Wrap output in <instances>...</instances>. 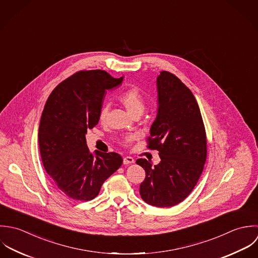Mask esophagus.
Here are the masks:
<instances>
[{
  "label": "esophagus",
  "instance_id": "esophagus-1",
  "mask_svg": "<svg viewBox=\"0 0 258 258\" xmlns=\"http://www.w3.org/2000/svg\"><path fill=\"white\" fill-rule=\"evenodd\" d=\"M135 162V158L132 156H125L123 157V164H131Z\"/></svg>",
  "mask_w": 258,
  "mask_h": 258
}]
</instances>
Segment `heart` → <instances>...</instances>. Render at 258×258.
I'll return each mask as SVG.
<instances>
[{
    "instance_id": "1",
    "label": "heart",
    "mask_w": 258,
    "mask_h": 258,
    "mask_svg": "<svg viewBox=\"0 0 258 258\" xmlns=\"http://www.w3.org/2000/svg\"><path fill=\"white\" fill-rule=\"evenodd\" d=\"M118 101L120 103L125 107L127 112L133 115V116H140L145 108H146V103L144 100L143 95L137 88H128L125 91H123L119 96H118ZM107 110L108 106L107 104H103V106L100 109L99 113V119L101 121H104L105 117L107 115ZM135 139V136L133 135H127L121 138V143L123 144H128L133 142Z\"/></svg>"
}]
</instances>
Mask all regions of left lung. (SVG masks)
Returning <instances> with one entry per match:
<instances>
[{
  "mask_svg": "<svg viewBox=\"0 0 258 258\" xmlns=\"http://www.w3.org/2000/svg\"><path fill=\"white\" fill-rule=\"evenodd\" d=\"M156 87L157 114L148 148L158 151L160 162L137 160L146 171L140 194L151 206L169 207L185 200L202 175L207 155L206 128L195 96L177 77L162 71Z\"/></svg>",
  "mask_w": 258,
  "mask_h": 258,
  "instance_id": "1",
  "label": "left lung"
}]
</instances>
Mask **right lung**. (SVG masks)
I'll return each mask as SVG.
<instances>
[{"mask_svg": "<svg viewBox=\"0 0 258 258\" xmlns=\"http://www.w3.org/2000/svg\"><path fill=\"white\" fill-rule=\"evenodd\" d=\"M122 79L102 70L80 71L57 85L45 104L39 127L42 161L52 183L72 200H94L122 163L116 153L92 154L86 140L100 120L105 90Z\"/></svg>", "mask_w": 258, "mask_h": 258, "instance_id": "obj_1", "label": "right lung"}]
</instances>
